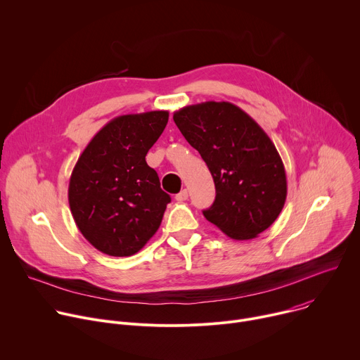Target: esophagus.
<instances>
[{
  "instance_id": "obj_1",
  "label": "esophagus",
  "mask_w": 360,
  "mask_h": 360,
  "mask_svg": "<svg viewBox=\"0 0 360 360\" xmlns=\"http://www.w3.org/2000/svg\"><path fill=\"white\" fill-rule=\"evenodd\" d=\"M175 199H176L178 202H184V200H186V199H188V191H186V189H182L179 193H176V195H175Z\"/></svg>"
}]
</instances>
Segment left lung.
Returning a JSON list of instances; mask_svg holds the SVG:
<instances>
[{"label":"left lung","instance_id":"obj_1","mask_svg":"<svg viewBox=\"0 0 360 360\" xmlns=\"http://www.w3.org/2000/svg\"><path fill=\"white\" fill-rule=\"evenodd\" d=\"M174 121L215 182V200L203 217L236 240L253 239L268 229L283 208L288 182L266 132L225 101L184 107Z\"/></svg>","mask_w":360,"mask_h":360}]
</instances>
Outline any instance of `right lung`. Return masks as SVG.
Instances as JSON below:
<instances>
[{
	"label": "right lung",
	"instance_id": "obj_1",
	"mask_svg": "<svg viewBox=\"0 0 360 360\" xmlns=\"http://www.w3.org/2000/svg\"><path fill=\"white\" fill-rule=\"evenodd\" d=\"M168 111L111 120L79 155L68 186L72 218L102 253L131 256L158 231L171 196L145 157L168 124Z\"/></svg>",
	"mask_w": 360,
	"mask_h": 360
}]
</instances>
